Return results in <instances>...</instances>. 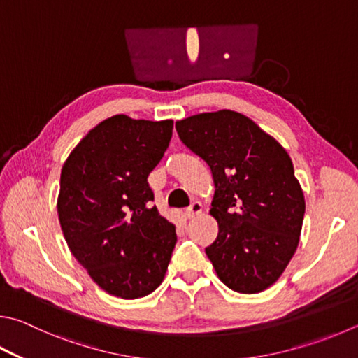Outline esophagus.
<instances>
[{"mask_svg":"<svg viewBox=\"0 0 358 358\" xmlns=\"http://www.w3.org/2000/svg\"><path fill=\"white\" fill-rule=\"evenodd\" d=\"M201 210H203V206H201L200 201H194V203L185 211V214H186L187 219H194V217L199 216V214L201 213Z\"/></svg>","mask_w":358,"mask_h":358,"instance_id":"1","label":"esophagus"}]
</instances>
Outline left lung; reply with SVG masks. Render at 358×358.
<instances>
[{"instance_id": "left-lung-1", "label": "left lung", "mask_w": 358, "mask_h": 358, "mask_svg": "<svg viewBox=\"0 0 358 358\" xmlns=\"http://www.w3.org/2000/svg\"><path fill=\"white\" fill-rule=\"evenodd\" d=\"M183 144L211 169L216 241L205 252L220 282L243 294L274 285L297 249L302 187L287 150L255 122L222 109L175 123Z\"/></svg>"}]
</instances>
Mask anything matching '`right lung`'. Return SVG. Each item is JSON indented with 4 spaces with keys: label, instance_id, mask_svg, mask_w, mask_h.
<instances>
[{
    "label": "right lung",
    "instance_id": "add662e5",
    "mask_svg": "<svg viewBox=\"0 0 358 358\" xmlns=\"http://www.w3.org/2000/svg\"><path fill=\"white\" fill-rule=\"evenodd\" d=\"M172 120L117 114L84 136L61 171L57 216L73 257L109 294L139 299L164 280L175 225L152 205L148 175L164 157Z\"/></svg>",
    "mask_w": 358,
    "mask_h": 358
}]
</instances>
